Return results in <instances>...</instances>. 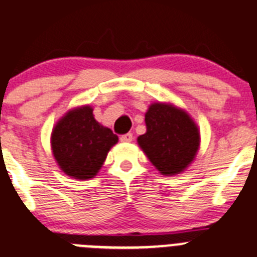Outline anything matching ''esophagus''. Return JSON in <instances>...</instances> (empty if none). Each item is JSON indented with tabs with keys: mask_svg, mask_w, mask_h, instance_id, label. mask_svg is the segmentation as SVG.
<instances>
[{
	"mask_svg": "<svg viewBox=\"0 0 257 257\" xmlns=\"http://www.w3.org/2000/svg\"><path fill=\"white\" fill-rule=\"evenodd\" d=\"M120 141H121V142H124V143L132 142V141H133V134H132V133L123 134V136H120Z\"/></svg>",
	"mask_w": 257,
	"mask_h": 257,
	"instance_id": "34e87169",
	"label": "esophagus"
}]
</instances>
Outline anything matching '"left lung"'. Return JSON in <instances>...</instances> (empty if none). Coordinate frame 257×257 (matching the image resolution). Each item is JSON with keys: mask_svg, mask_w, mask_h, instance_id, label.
Segmentation results:
<instances>
[{"mask_svg": "<svg viewBox=\"0 0 257 257\" xmlns=\"http://www.w3.org/2000/svg\"><path fill=\"white\" fill-rule=\"evenodd\" d=\"M145 120L147 132L137 141L148 160L162 175L181 174L200 145V133L190 115L171 104L155 102Z\"/></svg>", "mask_w": 257, "mask_h": 257, "instance_id": "obj_1", "label": "left lung"}]
</instances>
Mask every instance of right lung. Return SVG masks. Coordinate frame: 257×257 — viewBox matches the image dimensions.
<instances>
[{
  "label": "right lung",
  "mask_w": 257,
  "mask_h": 257,
  "mask_svg": "<svg viewBox=\"0 0 257 257\" xmlns=\"http://www.w3.org/2000/svg\"><path fill=\"white\" fill-rule=\"evenodd\" d=\"M52 151L62 171L73 179H92L101 169L110 148L117 143L111 129L96 121L92 107H76L53 128Z\"/></svg>",
  "instance_id": "1"
}]
</instances>
